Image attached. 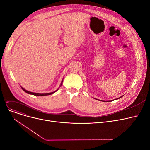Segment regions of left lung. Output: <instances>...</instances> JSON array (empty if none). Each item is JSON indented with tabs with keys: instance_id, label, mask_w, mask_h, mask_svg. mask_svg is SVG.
<instances>
[{
	"instance_id": "obj_1",
	"label": "left lung",
	"mask_w": 150,
	"mask_h": 150,
	"mask_svg": "<svg viewBox=\"0 0 150 150\" xmlns=\"http://www.w3.org/2000/svg\"><path fill=\"white\" fill-rule=\"evenodd\" d=\"M121 97H122H122H119V98H117V99H119V98H120ZM100 101H101V100H100ZM112 101V100H111V101H108V102H109V101Z\"/></svg>"
}]
</instances>
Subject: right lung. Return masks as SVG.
Here are the masks:
<instances>
[{
	"label": "right lung",
	"instance_id": "add662e5",
	"mask_svg": "<svg viewBox=\"0 0 150 150\" xmlns=\"http://www.w3.org/2000/svg\"><path fill=\"white\" fill-rule=\"evenodd\" d=\"M62 81L63 80H62V82H61V86L62 85ZM21 88L22 89L23 91H24L26 93H28V94H31V95H33V96H49V95H51V94H53V93H54L55 92H57L58 89H57V91H55L54 92H50V93H35V92H30V91H28L27 90H25V89H23L22 87Z\"/></svg>",
	"mask_w": 150,
	"mask_h": 150
}]
</instances>
